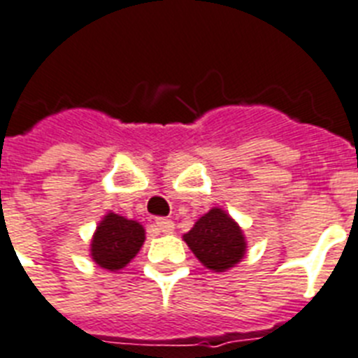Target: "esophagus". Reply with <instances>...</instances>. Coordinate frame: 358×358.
Returning a JSON list of instances; mask_svg holds the SVG:
<instances>
[{
    "label": "esophagus",
    "mask_w": 358,
    "mask_h": 358,
    "mask_svg": "<svg viewBox=\"0 0 358 358\" xmlns=\"http://www.w3.org/2000/svg\"><path fill=\"white\" fill-rule=\"evenodd\" d=\"M156 229L162 231V234H173L174 231V222L169 219H156Z\"/></svg>",
    "instance_id": "1"
}]
</instances>
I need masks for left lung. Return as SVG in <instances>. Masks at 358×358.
Masks as SVG:
<instances>
[{
  "instance_id": "obj_1",
  "label": "left lung",
  "mask_w": 358,
  "mask_h": 358,
  "mask_svg": "<svg viewBox=\"0 0 358 358\" xmlns=\"http://www.w3.org/2000/svg\"><path fill=\"white\" fill-rule=\"evenodd\" d=\"M196 259L213 272H226L246 254L243 229L224 209L213 208L202 215L184 235Z\"/></svg>"
}]
</instances>
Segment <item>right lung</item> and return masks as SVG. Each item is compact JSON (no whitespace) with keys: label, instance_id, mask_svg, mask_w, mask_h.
Segmentation results:
<instances>
[{"label":"right lung","instance_id":"1","mask_svg":"<svg viewBox=\"0 0 358 358\" xmlns=\"http://www.w3.org/2000/svg\"><path fill=\"white\" fill-rule=\"evenodd\" d=\"M145 243L143 226L117 213L104 215L92 239V259L106 270H121Z\"/></svg>","mask_w":358,"mask_h":358}]
</instances>
